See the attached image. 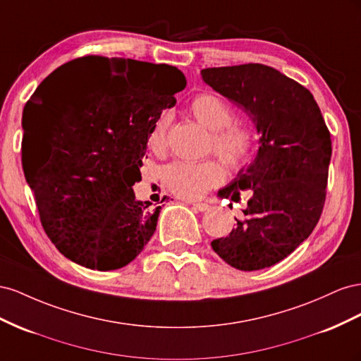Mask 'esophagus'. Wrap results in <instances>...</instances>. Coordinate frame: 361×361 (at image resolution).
Wrapping results in <instances>:
<instances>
[{
	"label": "esophagus",
	"instance_id": "esophagus-1",
	"mask_svg": "<svg viewBox=\"0 0 361 361\" xmlns=\"http://www.w3.org/2000/svg\"><path fill=\"white\" fill-rule=\"evenodd\" d=\"M193 209H197L198 212H207L210 209V205L207 202H193Z\"/></svg>",
	"mask_w": 361,
	"mask_h": 361
}]
</instances>
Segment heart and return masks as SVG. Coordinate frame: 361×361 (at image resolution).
<instances>
[{
	"label": "heart",
	"mask_w": 361,
	"mask_h": 361,
	"mask_svg": "<svg viewBox=\"0 0 361 361\" xmlns=\"http://www.w3.org/2000/svg\"><path fill=\"white\" fill-rule=\"evenodd\" d=\"M190 111L200 123L212 131L210 148L230 168H239L254 152L255 139L250 127L234 122V110L228 102L213 94H200L190 102ZM169 115L161 113L147 135L148 147L161 152L166 148ZM161 180L172 193L184 200L200 198L225 180L222 164L216 160L172 161L161 171Z\"/></svg>",
	"instance_id": "heart-1"
}]
</instances>
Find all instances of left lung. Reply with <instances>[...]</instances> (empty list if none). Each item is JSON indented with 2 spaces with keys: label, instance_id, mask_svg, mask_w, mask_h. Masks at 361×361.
I'll return each mask as SVG.
<instances>
[{
  "label": "left lung",
  "instance_id": "obj_1",
  "mask_svg": "<svg viewBox=\"0 0 361 361\" xmlns=\"http://www.w3.org/2000/svg\"><path fill=\"white\" fill-rule=\"evenodd\" d=\"M202 80L255 123L260 147L218 197L251 198L243 219L213 251L239 271H259L286 259L321 218L331 136L310 90L260 63L207 68ZM231 207V205H230Z\"/></svg>",
  "mask_w": 361,
  "mask_h": 361
}]
</instances>
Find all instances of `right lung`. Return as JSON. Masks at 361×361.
Segmentation results:
<instances>
[{"instance_id": "right-lung-1", "label": "right lung", "mask_w": 361, "mask_h": 361, "mask_svg": "<svg viewBox=\"0 0 361 361\" xmlns=\"http://www.w3.org/2000/svg\"><path fill=\"white\" fill-rule=\"evenodd\" d=\"M184 87L175 66L86 56L57 68L27 101L24 173L66 259L113 271L145 248L161 207L137 201L133 184L142 180L148 130Z\"/></svg>"}]
</instances>
